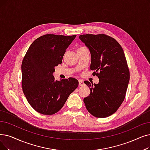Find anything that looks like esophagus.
I'll return each mask as SVG.
<instances>
[{
	"mask_svg": "<svg viewBox=\"0 0 150 150\" xmlns=\"http://www.w3.org/2000/svg\"><path fill=\"white\" fill-rule=\"evenodd\" d=\"M79 85H80V86H82L84 85V83L83 80H79Z\"/></svg>",
	"mask_w": 150,
	"mask_h": 150,
	"instance_id": "1",
	"label": "esophagus"
}]
</instances>
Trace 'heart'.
<instances>
[{
	"instance_id": "b5f03b06",
	"label": "heart",
	"mask_w": 150,
	"mask_h": 150,
	"mask_svg": "<svg viewBox=\"0 0 150 150\" xmlns=\"http://www.w3.org/2000/svg\"><path fill=\"white\" fill-rule=\"evenodd\" d=\"M84 48V47H80V48H79V49H78V51L80 50H81V49H82V48Z\"/></svg>"
}]
</instances>
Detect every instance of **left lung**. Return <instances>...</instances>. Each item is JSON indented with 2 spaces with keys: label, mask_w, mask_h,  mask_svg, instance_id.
Returning a JSON list of instances; mask_svg holds the SVG:
<instances>
[{
  "label": "left lung",
  "mask_w": 150,
  "mask_h": 150,
  "mask_svg": "<svg viewBox=\"0 0 150 150\" xmlns=\"http://www.w3.org/2000/svg\"><path fill=\"white\" fill-rule=\"evenodd\" d=\"M79 38L90 51L93 75L99 79L98 84L84 82L91 91L84 103L91 115L106 118L125 99L130 73L125 53L115 38L105 34H83Z\"/></svg>",
  "instance_id": "8db88e82"
}]
</instances>
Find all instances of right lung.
Wrapping results in <instances>:
<instances>
[{"instance_id": "obj_1", "label": "right lung", "mask_w": 150, "mask_h": 150, "mask_svg": "<svg viewBox=\"0 0 150 150\" xmlns=\"http://www.w3.org/2000/svg\"><path fill=\"white\" fill-rule=\"evenodd\" d=\"M76 36L42 35L30 45L23 58V91L30 106L38 113L51 115L59 112L79 86L74 78L55 81L53 75Z\"/></svg>"}]
</instances>
